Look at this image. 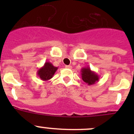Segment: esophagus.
I'll return each instance as SVG.
<instances>
[{
  "label": "esophagus",
  "instance_id": "34e87169",
  "mask_svg": "<svg viewBox=\"0 0 134 134\" xmlns=\"http://www.w3.org/2000/svg\"><path fill=\"white\" fill-rule=\"evenodd\" d=\"M65 68H68V69H71V68H72V66H70V65H69V66H65Z\"/></svg>",
  "mask_w": 134,
  "mask_h": 134
}]
</instances>
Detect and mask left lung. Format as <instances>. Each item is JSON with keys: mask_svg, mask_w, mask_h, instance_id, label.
<instances>
[{"mask_svg": "<svg viewBox=\"0 0 134 134\" xmlns=\"http://www.w3.org/2000/svg\"><path fill=\"white\" fill-rule=\"evenodd\" d=\"M82 79L88 85H92L99 80V76L95 72L92 71L90 67L87 66L81 69Z\"/></svg>", "mask_w": 134, "mask_h": 134, "instance_id": "left-lung-1", "label": "left lung"}]
</instances>
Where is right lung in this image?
Listing matches in <instances>:
<instances>
[{
    "label": "right lung",
    "instance_id": "right-lung-1",
    "mask_svg": "<svg viewBox=\"0 0 134 134\" xmlns=\"http://www.w3.org/2000/svg\"><path fill=\"white\" fill-rule=\"evenodd\" d=\"M58 68V67H55L49 62H46L44 65L41 68H39L37 74L41 80L48 81L53 77Z\"/></svg>",
    "mask_w": 134,
    "mask_h": 134
}]
</instances>
